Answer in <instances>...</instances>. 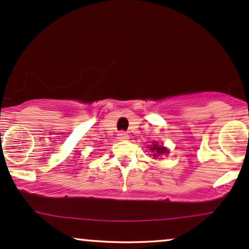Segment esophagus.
Instances as JSON below:
<instances>
[{"label": "esophagus", "instance_id": "obj_1", "mask_svg": "<svg viewBox=\"0 0 249 249\" xmlns=\"http://www.w3.org/2000/svg\"><path fill=\"white\" fill-rule=\"evenodd\" d=\"M118 139L119 141H127L128 134L126 132H124V131H121V132L118 133Z\"/></svg>", "mask_w": 249, "mask_h": 249}]
</instances>
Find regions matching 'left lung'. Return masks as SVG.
<instances>
[{
    "label": "left lung",
    "instance_id": "obj_1",
    "mask_svg": "<svg viewBox=\"0 0 249 249\" xmlns=\"http://www.w3.org/2000/svg\"><path fill=\"white\" fill-rule=\"evenodd\" d=\"M150 150L151 152H153V157H158V156H161V154H166L168 153V150L165 146H162V145H158L157 142H153L152 145L150 146Z\"/></svg>",
    "mask_w": 249,
    "mask_h": 249
}]
</instances>
